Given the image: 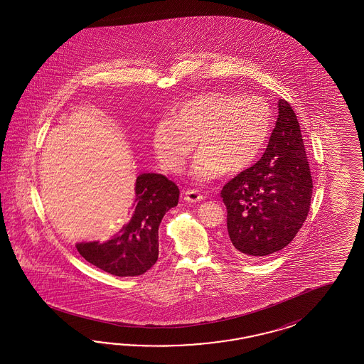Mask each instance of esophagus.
Wrapping results in <instances>:
<instances>
[{
  "mask_svg": "<svg viewBox=\"0 0 364 364\" xmlns=\"http://www.w3.org/2000/svg\"><path fill=\"white\" fill-rule=\"evenodd\" d=\"M184 198L189 201V203H196V201H201L203 200V195L198 193L196 189H186L184 191Z\"/></svg>",
  "mask_w": 364,
  "mask_h": 364,
  "instance_id": "esophagus-1",
  "label": "esophagus"
}]
</instances>
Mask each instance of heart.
<instances>
[{
  "label": "heart",
  "mask_w": 364,
  "mask_h": 364,
  "mask_svg": "<svg viewBox=\"0 0 364 364\" xmlns=\"http://www.w3.org/2000/svg\"><path fill=\"white\" fill-rule=\"evenodd\" d=\"M271 131V109L257 97L230 92H205L181 101L172 119L156 124L154 149L168 172L183 169L195 149L191 168L198 183H210L223 172L237 173L250 166Z\"/></svg>",
  "instance_id": "obj_1"
}]
</instances>
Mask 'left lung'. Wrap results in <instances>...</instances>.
Listing matches in <instances>:
<instances>
[{
    "label": "left lung",
    "instance_id": "8db88e82",
    "mask_svg": "<svg viewBox=\"0 0 364 364\" xmlns=\"http://www.w3.org/2000/svg\"><path fill=\"white\" fill-rule=\"evenodd\" d=\"M275 128L262 159L221 189L232 248L248 259L275 254L307 219L312 176L298 117L277 101Z\"/></svg>",
    "mask_w": 364,
    "mask_h": 364
}]
</instances>
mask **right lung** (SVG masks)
<instances>
[{"label": "right lung", "instance_id": "add662e5", "mask_svg": "<svg viewBox=\"0 0 364 364\" xmlns=\"http://www.w3.org/2000/svg\"><path fill=\"white\" fill-rule=\"evenodd\" d=\"M133 215L108 242H77L78 254L110 275H143L159 257V227L176 207L180 191L159 173H141L134 184Z\"/></svg>", "mask_w": 364, "mask_h": 364}]
</instances>
